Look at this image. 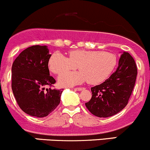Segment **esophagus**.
Segmentation results:
<instances>
[{
    "label": "esophagus",
    "mask_w": 150,
    "mask_h": 150,
    "mask_svg": "<svg viewBox=\"0 0 150 150\" xmlns=\"http://www.w3.org/2000/svg\"><path fill=\"white\" fill-rule=\"evenodd\" d=\"M75 91H82V90H84L85 88L84 87H77V88H75L74 89Z\"/></svg>",
    "instance_id": "esophagus-1"
}]
</instances>
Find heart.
Listing matches in <instances>:
<instances>
[{
	"instance_id": "b5f03b06",
	"label": "heart",
	"mask_w": 150,
	"mask_h": 150,
	"mask_svg": "<svg viewBox=\"0 0 150 150\" xmlns=\"http://www.w3.org/2000/svg\"><path fill=\"white\" fill-rule=\"evenodd\" d=\"M117 63L116 56L106 51L76 49L68 52V57L56 51L49 60V68L56 75L77 68L75 73H65L58 77L62 86H73L87 81L91 85L100 83L108 77Z\"/></svg>"
}]
</instances>
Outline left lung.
<instances>
[{
  "instance_id": "8db88e82",
  "label": "left lung",
  "mask_w": 150,
  "mask_h": 150,
  "mask_svg": "<svg viewBox=\"0 0 150 150\" xmlns=\"http://www.w3.org/2000/svg\"><path fill=\"white\" fill-rule=\"evenodd\" d=\"M137 70L133 58L123 52L116 71L105 82L91 88L92 98L86 107L100 118L112 116L128 104L135 84Z\"/></svg>"
}]
</instances>
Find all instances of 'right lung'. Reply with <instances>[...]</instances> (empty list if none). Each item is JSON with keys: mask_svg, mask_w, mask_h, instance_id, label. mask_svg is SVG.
Returning a JSON list of instances; mask_svg holds the SVG:
<instances>
[{"mask_svg": "<svg viewBox=\"0 0 150 150\" xmlns=\"http://www.w3.org/2000/svg\"><path fill=\"white\" fill-rule=\"evenodd\" d=\"M51 54L47 46H32L20 53L12 66V89L20 108L30 116L42 118L61 101L63 90L46 89L56 80L49 74Z\"/></svg>", "mask_w": 150, "mask_h": 150, "instance_id": "add662e5", "label": "right lung"}]
</instances>
